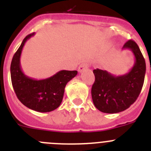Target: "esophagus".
I'll use <instances>...</instances> for the list:
<instances>
[{
    "label": "esophagus",
    "instance_id": "obj_1",
    "mask_svg": "<svg viewBox=\"0 0 151 151\" xmlns=\"http://www.w3.org/2000/svg\"><path fill=\"white\" fill-rule=\"evenodd\" d=\"M88 67L89 64L88 63H82L79 66V67H78V72H79V73H82V72H84L85 70H86Z\"/></svg>",
    "mask_w": 151,
    "mask_h": 151
}]
</instances>
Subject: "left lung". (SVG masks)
<instances>
[{"label":"left lung","instance_id":"1","mask_svg":"<svg viewBox=\"0 0 151 151\" xmlns=\"http://www.w3.org/2000/svg\"><path fill=\"white\" fill-rule=\"evenodd\" d=\"M122 49L132 50L134 63L130 71L116 76L102 69H94L95 81L92 85L91 97L97 110L105 113H117L134 104L143 87L146 63L139 47L129 40Z\"/></svg>","mask_w":151,"mask_h":151}]
</instances>
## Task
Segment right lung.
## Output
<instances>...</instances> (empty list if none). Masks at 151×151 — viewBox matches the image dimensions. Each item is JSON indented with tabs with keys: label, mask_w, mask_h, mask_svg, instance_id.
<instances>
[{
	"label": "right lung",
	"mask_w": 151,
	"mask_h": 151,
	"mask_svg": "<svg viewBox=\"0 0 151 151\" xmlns=\"http://www.w3.org/2000/svg\"><path fill=\"white\" fill-rule=\"evenodd\" d=\"M34 33L24 38L13 55L10 65V75L13 89L18 99L31 110L47 113L59 107L63 101L66 84L77 75V71L61 70L45 79H35L24 74L20 57L24 45Z\"/></svg>",
	"instance_id": "add662e5"
}]
</instances>
